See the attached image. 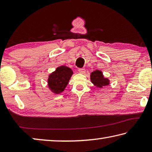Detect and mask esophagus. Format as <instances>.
<instances>
[{
	"label": "esophagus",
	"instance_id": "34e87169",
	"mask_svg": "<svg viewBox=\"0 0 152 152\" xmlns=\"http://www.w3.org/2000/svg\"><path fill=\"white\" fill-rule=\"evenodd\" d=\"M78 72L80 73H81V74H84L86 72V70H85V69H83V68H79L78 69Z\"/></svg>",
	"mask_w": 152,
	"mask_h": 152
}]
</instances>
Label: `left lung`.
<instances>
[{
	"instance_id": "8db88e82",
	"label": "left lung",
	"mask_w": 152,
	"mask_h": 152,
	"mask_svg": "<svg viewBox=\"0 0 152 152\" xmlns=\"http://www.w3.org/2000/svg\"><path fill=\"white\" fill-rule=\"evenodd\" d=\"M91 80L94 84V86L99 88H102L103 86L109 84V79L104 78L102 73L100 70H95L92 72L91 74Z\"/></svg>"
}]
</instances>
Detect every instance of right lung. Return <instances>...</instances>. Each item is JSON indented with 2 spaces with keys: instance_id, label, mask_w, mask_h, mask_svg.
Returning a JSON list of instances; mask_svg holds the SVG:
<instances>
[{
  "instance_id": "1",
  "label": "right lung",
  "mask_w": 152,
  "mask_h": 152,
  "mask_svg": "<svg viewBox=\"0 0 152 152\" xmlns=\"http://www.w3.org/2000/svg\"><path fill=\"white\" fill-rule=\"evenodd\" d=\"M73 72L70 68L61 66L56 68V71L50 74L48 78V86L53 92L60 94L68 85Z\"/></svg>"
}]
</instances>
